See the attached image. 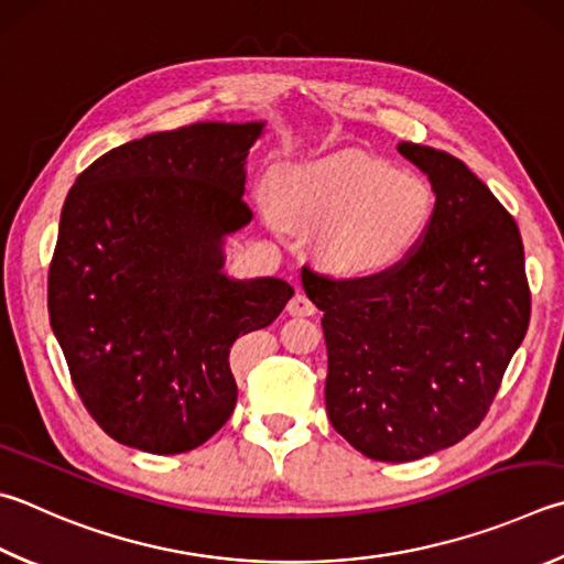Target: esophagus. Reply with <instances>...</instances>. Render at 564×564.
<instances>
[{
    "label": "esophagus",
    "instance_id": "esophagus-1",
    "mask_svg": "<svg viewBox=\"0 0 564 564\" xmlns=\"http://www.w3.org/2000/svg\"><path fill=\"white\" fill-rule=\"evenodd\" d=\"M315 311H317L315 303L305 293H295L293 299L289 301V313L291 315H313Z\"/></svg>",
    "mask_w": 564,
    "mask_h": 564
}]
</instances>
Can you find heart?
<instances>
[{
  "mask_svg": "<svg viewBox=\"0 0 564 564\" xmlns=\"http://www.w3.org/2000/svg\"><path fill=\"white\" fill-rule=\"evenodd\" d=\"M273 204L293 227L321 231L317 253L343 275L392 269L422 239L434 197L424 177L345 152L281 170Z\"/></svg>",
  "mask_w": 564,
  "mask_h": 564,
  "instance_id": "b5f03b06",
  "label": "heart"
}]
</instances>
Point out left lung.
<instances>
[{"label":"left lung","instance_id":"8db88e82","mask_svg":"<svg viewBox=\"0 0 564 564\" xmlns=\"http://www.w3.org/2000/svg\"><path fill=\"white\" fill-rule=\"evenodd\" d=\"M397 150L436 194L422 239L365 279L303 265L323 311L325 406L335 432L375 460L424 458L484 422L530 323L518 224L458 158L414 142Z\"/></svg>","mask_w":564,"mask_h":564}]
</instances>
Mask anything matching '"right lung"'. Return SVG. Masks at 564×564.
Returning <instances> with one entry per match:
<instances>
[{
	"mask_svg": "<svg viewBox=\"0 0 564 564\" xmlns=\"http://www.w3.org/2000/svg\"><path fill=\"white\" fill-rule=\"evenodd\" d=\"M265 122H194L112 148L76 177L48 265L70 382L118 444L184 454L237 406L229 350L291 301L231 279L224 239L251 221L247 155Z\"/></svg>",
	"mask_w": 564,
	"mask_h": 564,
	"instance_id": "add662e5",
	"label": "right lung"
}]
</instances>
